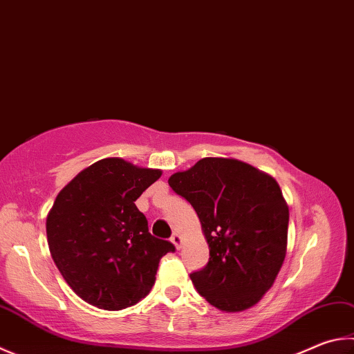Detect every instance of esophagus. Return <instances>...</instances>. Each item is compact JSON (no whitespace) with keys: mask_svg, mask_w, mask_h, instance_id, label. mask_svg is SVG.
<instances>
[{"mask_svg":"<svg viewBox=\"0 0 354 354\" xmlns=\"http://www.w3.org/2000/svg\"><path fill=\"white\" fill-rule=\"evenodd\" d=\"M171 241L173 244H175L176 249H181V244H183V236L179 234H173L171 235Z\"/></svg>","mask_w":354,"mask_h":354,"instance_id":"1","label":"esophagus"}]
</instances>
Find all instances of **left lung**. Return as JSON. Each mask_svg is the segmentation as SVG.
Segmentation results:
<instances>
[{"label":"left lung","instance_id":"8db88e82","mask_svg":"<svg viewBox=\"0 0 354 354\" xmlns=\"http://www.w3.org/2000/svg\"><path fill=\"white\" fill-rule=\"evenodd\" d=\"M192 204L209 261L190 274L196 291L221 311L259 304L286 255L289 210L277 181L239 159L204 158L169 179Z\"/></svg>","mask_w":354,"mask_h":354}]
</instances>
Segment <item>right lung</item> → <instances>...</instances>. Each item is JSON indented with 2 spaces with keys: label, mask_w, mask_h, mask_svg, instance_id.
I'll list each match as a JSON object with an SVG mask.
<instances>
[{
  "label": "right lung",
  "mask_w": 354,
  "mask_h": 354,
  "mask_svg": "<svg viewBox=\"0 0 354 354\" xmlns=\"http://www.w3.org/2000/svg\"><path fill=\"white\" fill-rule=\"evenodd\" d=\"M162 175L120 158L97 160L57 195L46 218L50 255L73 291L100 310L136 305L155 285L159 260L175 252L149 232L134 201Z\"/></svg>",
  "instance_id": "1"
}]
</instances>
